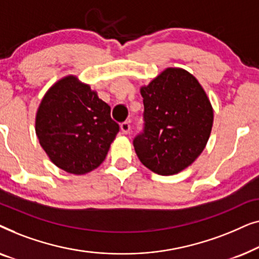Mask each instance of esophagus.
<instances>
[{
  "mask_svg": "<svg viewBox=\"0 0 259 259\" xmlns=\"http://www.w3.org/2000/svg\"><path fill=\"white\" fill-rule=\"evenodd\" d=\"M120 128H121V132H122L123 134L130 133V131H131V125H130V122H127V121L122 122L121 125H120Z\"/></svg>",
  "mask_w": 259,
  "mask_h": 259,
  "instance_id": "1",
  "label": "esophagus"
}]
</instances>
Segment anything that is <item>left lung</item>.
<instances>
[{"mask_svg": "<svg viewBox=\"0 0 259 259\" xmlns=\"http://www.w3.org/2000/svg\"><path fill=\"white\" fill-rule=\"evenodd\" d=\"M140 92L144 128L134 138V150L151 171L176 175L206 146L213 123L210 100L196 77L182 68H167Z\"/></svg>", "mask_w": 259, "mask_h": 259, "instance_id": "obj_1", "label": "left lung"}]
</instances>
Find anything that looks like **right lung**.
Returning a JSON list of instances; mask_svg holds the SVG:
<instances>
[{
	"instance_id": "obj_1",
	"label": "right lung",
	"mask_w": 259,
	"mask_h": 259,
	"mask_svg": "<svg viewBox=\"0 0 259 259\" xmlns=\"http://www.w3.org/2000/svg\"><path fill=\"white\" fill-rule=\"evenodd\" d=\"M36 136L54 164L73 175L93 171L105 160L119 132L111 107L75 76L60 80L37 109Z\"/></svg>"
}]
</instances>
